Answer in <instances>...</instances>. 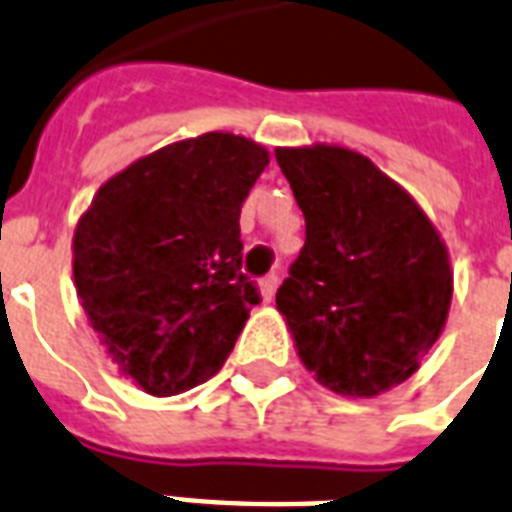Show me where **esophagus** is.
I'll list each match as a JSON object with an SVG mask.
<instances>
[{
	"label": "esophagus",
	"mask_w": 512,
	"mask_h": 512,
	"mask_svg": "<svg viewBox=\"0 0 512 512\" xmlns=\"http://www.w3.org/2000/svg\"><path fill=\"white\" fill-rule=\"evenodd\" d=\"M275 291H277V275L261 277V283H259L261 299H264V301H272V296H275Z\"/></svg>",
	"instance_id": "1"
}]
</instances>
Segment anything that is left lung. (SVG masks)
<instances>
[{"mask_svg":"<svg viewBox=\"0 0 512 512\" xmlns=\"http://www.w3.org/2000/svg\"><path fill=\"white\" fill-rule=\"evenodd\" d=\"M307 240L277 288L304 368L347 398L406 382L449 318L446 243L417 200L344 146H280Z\"/></svg>","mask_w":512,"mask_h":512,"instance_id":"left-lung-1","label":"left lung"}]
</instances>
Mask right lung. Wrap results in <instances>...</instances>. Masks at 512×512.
Listing matches in <instances>:
<instances>
[{
    "label": "right lung",
    "mask_w": 512,
    "mask_h": 512,
    "mask_svg": "<svg viewBox=\"0 0 512 512\" xmlns=\"http://www.w3.org/2000/svg\"><path fill=\"white\" fill-rule=\"evenodd\" d=\"M269 152L202 133L106 181L74 229V285L122 376L168 398L208 382L259 291L240 272V208Z\"/></svg>",
    "instance_id": "right-lung-1"
}]
</instances>
